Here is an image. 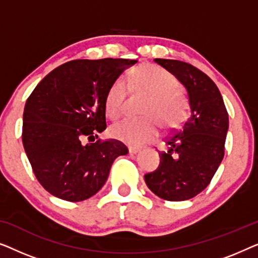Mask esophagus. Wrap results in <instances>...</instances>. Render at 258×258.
<instances>
[{
    "mask_svg": "<svg viewBox=\"0 0 258 258\" xmlns=\"http://www.w3.org/2000/svg\"><path fill=\"white\" fill-rule=\"evenodd\" d=\"M140 150V147H129V154H137Z\"/></svg>",
    "mask_w": 258,
    "mask_h": 258,
    "instance_id": "34e87169",
    "label": "esophagus"
}]
</instances>
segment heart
<instances>
[{
  "instance_id": "1",
  "label": "heart",
  "mask_w": 258,
  "mask_h": 258,
  "mask_svg": "<svg viewBox=\"0 0 258 258\" xmlns=\"http://www.w3.org/2000/svg\"><path fill=\"white\" fill-rule=\"evenodd\" d=\"M128 84L133 93L148 95L143 108L147 117L124 118L115 123L109 133L112 139L129 144H143L157 136L158 123L172 128L185 115L186 101L179 93V82L170 72L155 64H143L130 73ZM128 87L122 77L109 86L104 97V109L111 119L118 118L124 110Z\"/></svg>"
}]
</instances>
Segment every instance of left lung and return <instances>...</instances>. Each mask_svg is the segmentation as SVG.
Listing matches in <instances>:
<instances>
[{"label":"left lung","instance_id":"8db88e82","mask_svg":"<svg viewBox=\"0 0 258 258\" xmlns=\"http://www.w3.org/2000/svg\"><path fill=\"white\" fill-rule=\"evenodd\" d=\"M188 90L190 116L167 139L160 165L144 175L151 191L165 201L190 200L209 184L224 156L229 115L216 84L196 67L155 58Z\"/></svg>","mask_w":258,"mask_h":258}]
</instances>
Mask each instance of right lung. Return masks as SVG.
<instances>
[{
	"mask_svg": "<svg viewBox=\"0 0 258 258\" xmlns=\"http://www.w3.org/2000/svg\"><path fill=\"white\" fill-rule=\"evenodd\" d=\"M136 59H74L49 73L30 94L23 111L22 142L40 184L58 199L80 202L107 181L116 157L128 148L101 141L107 128L108 88ZM84 139L93 144L84 145Z\"/></svg>",
	"mask_w": 258,
	"mask_h": 258,
	"instance_id": "1",
	"label": "right lung"
}]
</instances>
